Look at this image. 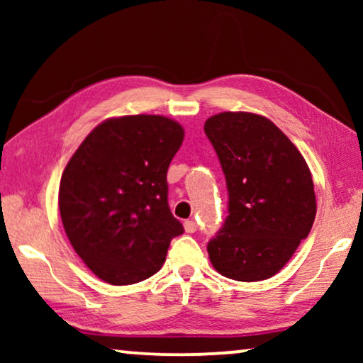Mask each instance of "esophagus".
<instances>
[{
  "mask_svg": "<svg viewBox=\"0 0 363 363\" xmlns=\"http://www.w3.org/2000/svg\"><path fill=\"white\" fill-rule=\"evenodd\" d=\"M198 230V225L193 220L185 221V231L186 233H195Z\"/></svg>",
  "mask_w": 363,
  "mask_h": 363,
  "instance_id": "obj_1",
  "label": "esophagus"
}]
</instances>
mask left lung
I'll use <instances>...</instances> for the list:
<instances>
[{"label": "left lung", "mask_w": 363, "mask_h": 363, "mask_svg": "<svg viewBox=\"0 0 363 363\" xmlns=\"http://www.w3.org/2000/svg\"><path fill=\"white\" fill-rule=\"evenodd\" d=\"M205 133L228 188V216L206 246L211 264L235 281L269 279L314 223L309 167L294 143L256 113H218L205 122Z\"/></svg>", "instance_id": "left-lung-1"}]
</instances>
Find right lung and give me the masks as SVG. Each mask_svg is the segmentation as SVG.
Returning a JSON list of instances; mask_svg holds the SVG:
<instances>
[{
  "label": "right lung",
  "mask_w": 363,
  "mask_h": 363,
  "mask_svg": "<svg viewBox=\"0 0 363 363\" xmlns=\"http://www.w3.org/2000/svg\"><path fill=\"white\" fill-rule=\"evenodd\" d=\"M183 142L180 123L162 116L102 122L62 173L59 210L79 257L113 286L160 269L183 225L168 206L167 170Z\"/></svg>",
  "instance_id": "add662e5"
}]
</instances>
